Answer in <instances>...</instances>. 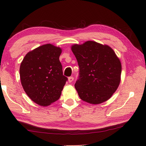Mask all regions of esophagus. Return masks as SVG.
<instances>
[{
    "label": "esophagus",
    "instance_id": "esophagus-1",
    "mask_svg": "<svg viewBox=\"0 0 146 146\" xmlns=\"http://www.w3.org/2000/svg\"><path fill=\"white\" fill-rule=\"evenodd\" d=\"M73 76H70V77H69L68 78V82H70V83H71V82H72L73 81Z\"/></svg>",
    "mask_w": 146,
    "mask_h": 146
}]
</instances>
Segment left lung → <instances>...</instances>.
<instances>
[{
  "label": "left lung",
  "mask_w": 146,
  "mask_h": 146,
  "mask_svg": "<svg viewBox=\"0 0 146 146\" xmlns=\"http://www.w3.org/2000/svg\"><path fill=\"white\" fill-rule=\"evenodd\" d=\"M71 50L80 68L75 88L82 100L99 104L110 99L120 84L122 65L108 45L89 40L73 44Z\"/></svg>",
  "instance_id": "left-lung-1"
}]
</instances>
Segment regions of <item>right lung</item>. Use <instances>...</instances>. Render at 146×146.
I'll return each mask as SVG.
<instances>
[{"label": "right lung", "mask_w": 146, "mask_h": 146, "mask_svg": "<svg viewBox=\"0 0 146 146\" xmlns=\"http://www.w3.org/2000/svg\"><path fill=\"white\" fill-rule=\"evenodd\" d=\"M62 49L46 44L30 51L20 66L22 86L30 99L48 106L60 98L68 78L59 60Z\"/></svg>", "instance_id": "right-lung-1"}]
</instances>
